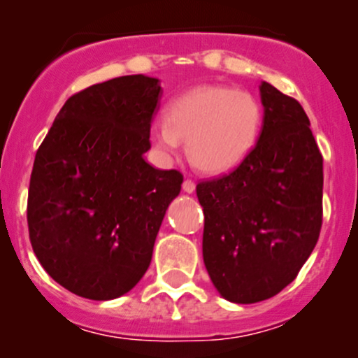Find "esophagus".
<instances>
[{
    "mask_svg": "<svg viewBox=\"0 0 358 358\" xmlns=\"http://www.w3.org/2000/svg\"><path fill=\"white\" fill-rule=\"evenodd\" d=\"M182 187H183V192H187V194L196 192V183H194L192 180H185Z\"/></svg>",
    "mask_w": 358,
    "mask_h": 358,
    "instance_id": "obj_1",
    "label": "esophagus"
}]
</instances>
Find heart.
I'll use <instances>...</instances> for the list:
<instances>
[{
  "label": "heart",
  "mask_w": 358,
  "mask_h": 358,
  "mask_svg": "<svg viewBox=\"0 0 358 358\" xmlns=\"http://www.w3.org/2000/svg\"><path fill=\"white\" fill-rule=\"evenodd\" d=\"M263 107L252 93L206 85L169 103L164 121L152 126V143L164 156H176L187 142L194 168L223 175L246 161L263 129Z\"/></svg>",
  "instance_id": "obj_1"
}]
</instances>
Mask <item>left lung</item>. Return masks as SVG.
Here are the masks:
<instances>
[{"mask_svg":"<svg viewBox=\"0 0 358 358\" xmlns=\"http://www.w3.org/2000/svg\"><path fill=\"white\" fill-rule=\"evenodd\" d=\"M263 129L232 173L201 182L202 258L216 291L232 303L280 292L319 241L322 154L299 102L262 81Z\"/></svg>","mask_w":358,"mask_h":358,"instance_id":"obj_1","label":"left lung"}]
</instances>
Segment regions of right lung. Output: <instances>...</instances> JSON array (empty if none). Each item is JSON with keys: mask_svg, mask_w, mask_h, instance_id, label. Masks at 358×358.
<instances>
[{"mask_svg": "<svg viewBox=\"0 0 358 358\" xmlns=\"http://www.w3.org/2000/svg\"><path fill=\"white\" fill-rule=\"evenodd\" d=\"M159 79L122 76L76 93L36 152L27 223L36 258L55 282L96 301L131 291L147 272L166 209L183 176L143 154Z\"/></svg>", "mask_w": 358, "mask_h": 358, "instance_id": "add662e5", "label": "right lung"}]
</instances>
